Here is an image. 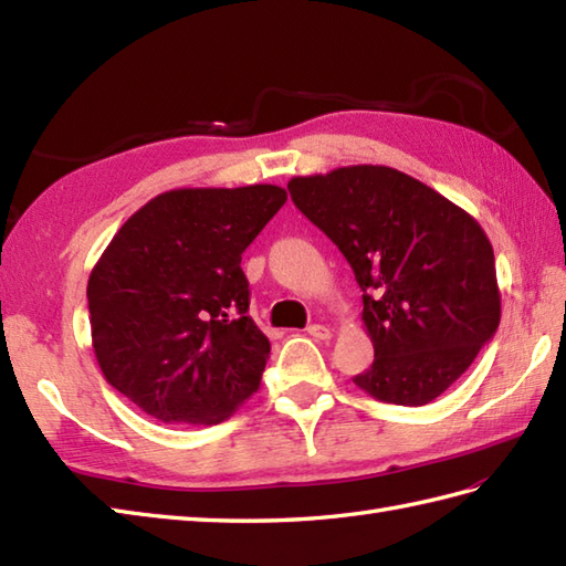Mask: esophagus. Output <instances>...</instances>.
Wrapping results in <instances>:
<instances>
[{
	"instance_id": "34e87169",
	"label": "esophagus",
	"mask_w": 566,
	"mask_h": 566,
	"mask_svg": "<svg viewBox=\"0 0 566 566\" xmlns=\"http://www.w3.org/2000/svg\"><path fill=\"white\" fill-rule=\"evenodd\" d=\"M306 331H308L311 338H316V340H328L331 338V328L323 326V323H314V326H308Z\"/></svg>"
}]
</instances>
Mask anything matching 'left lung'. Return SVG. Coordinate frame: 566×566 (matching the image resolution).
Segmentation results:
<instances>
[{
	"label": "left lung",
	"mask_w": 566,
	"mask_h": 566,
	"mask_svg": "<svg viewBox=\"0 0 566 566\" xmlns=\"http://www.w3.org/2000/svg\"><path fill=\"white\" fill-rule=\"evenodd\" d=\"M296 209L350 262L375 363L371 399L426 406L450 389L501 321L494 248L464 209L394 167L292 177Z\"/></svg>",
	"instance_id": "8db88e82"
}]
</instances>
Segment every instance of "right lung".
Here are the masks:
<instances>
[{"label":"right lung","instance_id":"right-lung-1","mask_svg":"<svg viewBox=\"0 0 566 566\" xmlns=\"http://www.w3.org/2000/svg\"><path fill=\"white\" fill-rule=\"evenodd\" d=\"M286 191L172 189L118 228L87 282L106 381L163 423L216 426L260 389L270 340L248 316L240 255Z\"/></svg>","mask_w":566,"mask_h":566}]
</instances>
